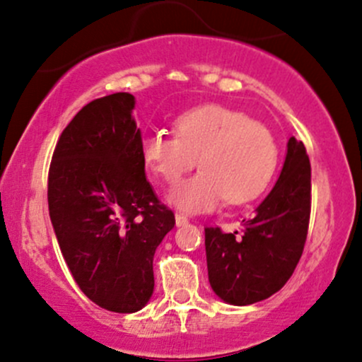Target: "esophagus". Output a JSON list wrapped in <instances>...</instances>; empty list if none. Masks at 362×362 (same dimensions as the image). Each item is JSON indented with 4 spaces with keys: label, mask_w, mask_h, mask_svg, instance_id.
I'll return each instance as SVG.
<instances>
[{
    "label": "esophagus",
    "mask_w": 362,
    "mask_h": 362,
    "mask_svg": "<svg viewBox=\"0 0 362 362\" xmlns=\"http://www.w3.org/2000/svg\"><path fill=\"white\" fill-rule=\"evenodd\" d=\"M186 224H188V219L181 214H176V226H186Z\"/></svg>",
    "instance_id": "obj_1"
}]
</instances>
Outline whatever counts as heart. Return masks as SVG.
Instances as JSON below:
<instances>
[{
  "label": "heart",
  "instance_id": "obj_1",
  "mask_svg": "<svg viewBox=\"0 0 362 362\" xmlns=\"http://www.w3.org/2000/svg\"><path fill=\"white\" fill-rule=\"evenodd\" d=\"M176 136L145 134L139 153L146 169L174 185L197 164L202 170L180 182L167 197L186 214L212 212L226 198L243 204L257 197L273 177L278 146L262 124L221 105H205L174 122Z\"/></svg>",
  "mask_w": 362,
  "mask_h": 362
}]
</instances>
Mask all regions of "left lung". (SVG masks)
I'll list each match as a JSON object with an SVG mask.
<instances>
[{
    "label": "left lung",
    "mask_w": 362,
    "mask_h": 362,
    "mask_svg": "<svg viewBox=\"0 0 362 362\" xmlns=\"http://www.w3.org/2000/svg\"><path fill=\"white\" fill-rule=\"evenodd\" d=\"M310 216V162L302 141L290 138L278 181L243 231L205 229L209 283L231 305H248L285 286L304 250Z\"/></svg>",
    "instance_id": "left-lung-1"
}]
</instances>
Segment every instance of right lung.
I'll return each mask as SVG.
<instances>
[{"instance_id":"add662e5","label":"right lung","mask_w":362,"mask_h":362,"mask_svg":"<svg viewBox=\"0 0 362 362\" xmlns=\"http://www.w3.org/2000/svg\"><path fill=\"white\" fill-rule=\"evenodd\" d=\"M129 93L81 108L57 143L48 207L62 255L89 300L136 313L153 293V255L176 224L146 181Z\"/></svg>"}]
</instances>
